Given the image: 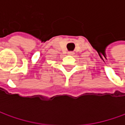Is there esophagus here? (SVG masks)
I'll list each match as a JSON object with an SVG mask.
<instances>
[{"label": "esophagus", "instance_id": "34e87169", "mask_svg": "<svg viewBox=\"0 0 125 125\" xmlns=\"http://www.w3.org/2000/svg\"><path fill=\"white\" fill-rule=\"evenodd\" d=\"M74 52H72V51H70V52H68V55H74Z\"/></svg>", "mask_w": 125, "mask_h": 125}]
</instances>
